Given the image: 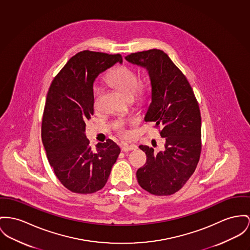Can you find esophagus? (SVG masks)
<instances>
[{
  "instance_id": "1",
  "label": "esophagus",
  "mask_w": 250,
  "mask_h": 250,
  "mask_svg": "<svg viewBox=\"0 0 250 250\" xmlns=\"http://www.w3.org/2000/svg\"><path fill=\"white\" fill-rule=\"evenodd\" d=\"M136 146L134 144H123L121 145L122 151H130V150H136Z\"/></svg>"
}]
</instances>
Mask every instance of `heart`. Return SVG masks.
Listing matches in <instances>:
<instances>
[{"label":"heart","instance_id":"1","mask_svg":"<svg viewBox=\"0 0 250 250\" xmlns=\"http://www.w3.org/2000/svg\"><path fill=\"white\" fill-rule=\"evenodd\" d=\"M106 81L112 87L116 88L128 98H133V95L138 98L143 96V88L138 83V75L131 67L122 65L115 68L107 76ZM101 96L102 89L99 86H95L93 90V105L96 110L100 109ZM128 123L130 122L117 121L115 123L114 128L119 135L123 137H127L129 135V131L126 129V125Z\"/></svg>","mask_w":250,"mask_h":250}]
</instances>
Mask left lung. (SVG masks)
<instances>
[{
	"label": "left lung",
	"mask_w": 250,
	"mask_h": 250,
	"mask_svg": "<svg viewBox=\"0 0 250 250\" xmlns=\"http://www.w3.org/2000/svg\"><path fill=\"white\" fill-rule=\"evenodd\" d=\"M125 59L149 71L151 102L145 121L153 122L165 140L160 151L139 146L147 161L136 171L137 181L150 194L171 195L183 188L199 162L202 141L198 101L186 76L165 52L150 49L131 53Z\"/></svg>",
	"instance_id": "obj_1"
}]
</instances>
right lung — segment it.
I'll return each mask as SVG.
<instances>
[{
  "instance_id": "add662e5",
  "label": "right lung",
  "mask_w": 250,
  "mask_h": 250,
  "mask_svg": "<svg viewBox=\"0 0 250 250\" xmlns=\"http://www.w3.org/2000/svg\"><path fill=\"white\" fill-rule=\"evenodd\" d=\"M120 54L84 50L72 57L51 83L42 122V140L60 182L79 194H90L107 182L120 149L107 139L93 151L85 126L94 115L93 84Z\"/></svg>"
}]
</instances>
